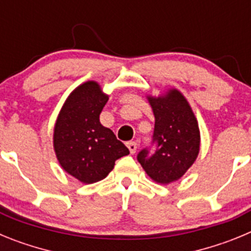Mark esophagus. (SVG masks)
<instances>
[{"label":"esophagus","instance_id":"34e87169","mask_svg":"<svg viewBox=\"0 0 251 251\" xmlns=\"http://www.w3.org/2000/svg\"><path fill=\"white\" fill-rule=\"evenodd\" d=\"M127 147H128V150H129L130 154H134L137 151V147H138V145H137L136 142H129V143L127 145Z\"/></svg>","mask_w":251,"mask_h":251}]
</instances>
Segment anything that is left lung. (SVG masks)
I'll list each match as a JSON object with an SVG mask.
<instances>
[{
  "mask_svg": "<svg viewBox=\"0 0 251 251\" xmlns=\"http://www.w3.org/2000/svg\"><path fill=\"white\" fill-rule=\"evenodd\" d=\"M147 100L154 114L152 154L142 150L138 162L146 174L157 183L168 185L179 179L194 165L200 152V129L192 108L183 94L170 89L166 94Z\"/></svg>",
  "mask_w": 251,
  "mask_h": 251,
  "instance_id": "1",
  "label": "left lung"
}]
</instances>
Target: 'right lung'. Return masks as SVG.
Here are the masks:
<instances>
[{
  "mask_svg": "<svg viewBox=\"0 0 251 251\" xmlns=\"http://www.w3.org/2000/svg\"><path fill=\"white\" fill-rule=\"evenodd\" d=\"M109 97L97 81L75 88L64 103L54 127V151L60 166L83 183L105 178L115 161L129 154L99 115Z\"/></svg>",
  "mask_w": 251,
  "mask_h": 251,
  "instance_id": "obj_1",
  "label": "right lung"
}]
</instances>
